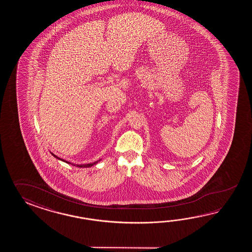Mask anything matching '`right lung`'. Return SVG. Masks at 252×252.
I'll return each instance as SVG.
<instances>
[{"label": "right lung", "mask_w": 252, "mask_h": 252, "mask_svg": "<svg viewBox=\"0 0 252 252\" xmlns=\"http://www.w3.org/2000/svg\"><path fill=\"white\" fill-rule=\"evenodd\" d=\"M52 155L56 158H58V159H59V160H62L64 161V162H65V163H67V164H71V165H73V166H78V167H90V166H94V165H95V164H97L98 163V161L101 160H98V161H94V163H90V164H84V165H75V164H73V163H70V162H67V161L64 160V159H62V158H59V157H57L56 155H54L53 153H51Z\"/></svg>", "instance_id": "right-lung-1"}]
</instances>
